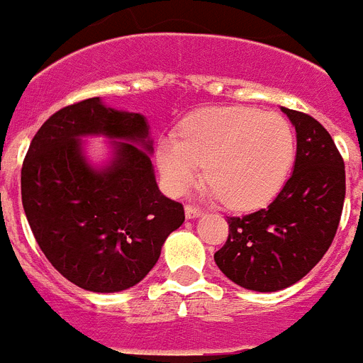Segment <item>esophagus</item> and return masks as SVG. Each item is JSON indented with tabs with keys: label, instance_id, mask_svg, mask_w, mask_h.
<instances>
[{
	"label": "esophagus",
	"instance_id": "obj_1",
	"mask_svg": "<svg viewBox=\"0 0 363 363\" xmlns=\"http://www.w3.org/2000/svg\"><path fill=\"white\" fill-rule=\"evenodd\" d=\"M203 209H200V207H194V205H185V216L189 218V220H196V218L203 216Z\"/></svg>",
	"mask_w": 363,
	"mask_h": 363
}]
</instances>
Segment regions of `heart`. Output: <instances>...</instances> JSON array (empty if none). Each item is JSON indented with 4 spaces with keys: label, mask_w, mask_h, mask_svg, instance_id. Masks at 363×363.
<instances>
[{
    "label": "heart",
    "mask_w": 363,
    "mask_h": 363,
    "mask_svg": "<svg viewBox=\"0 0 363 363\" xmlns=\"http://www.w3.org/2000/svg\"><path fill=\"white\" fill-rule=\"evenodd\" d=\"M296 154L289 121L251 107H209L182 125L179 136L167 134L156 162L172 194H184L201 176L209 194L230 209H258L277 198Z\"/></svg>",
    "instance_id": "b5f03b06"
}]
</instances>
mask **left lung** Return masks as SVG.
<instances>
[{
  "label": "left lung",
  "instance_id": "obj_1",
  "mask_svg": "<svg viewBox=\"0 0 363 363\" xmlns=\"http://www.w3.org/2000/svg\"><path fill=\"white\" fill-rule=\"evenodd\" d=\"M296 129L294 171L272 203L230 216L214 262L229 280L258 293L296 284L331 247L345 200V165L331 134L309 114L281 107Z\"/></svg>",
  "mask_w": 363,
  "mask_h": 363
}]
</instances>
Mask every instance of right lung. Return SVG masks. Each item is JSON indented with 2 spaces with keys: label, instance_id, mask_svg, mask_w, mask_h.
I'll list each match as a JSON object with an SVG mask.
<instances>
[{
  "label": "right lung",
  "instance_id": "add662e5",
  "mask_svg": "<svg viewBox=\"0 0 363 363\" xmlns=\"http://www.w3.org/2000/svg\"><path fill=\"white\" fill-rule=\"evenodd\" d=\"M85 135L111 140L107 166L88 163ZM152 150L145 116L107 107L101 98L60 108L32 138L21 167L23 209L43 255L74 285L92 293L129 289L184 223V205L156 184Z\"/></svg>",
  "mask_w": 363,
  "mask_h": 363
}]
</instances>
